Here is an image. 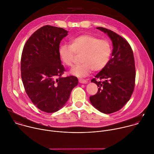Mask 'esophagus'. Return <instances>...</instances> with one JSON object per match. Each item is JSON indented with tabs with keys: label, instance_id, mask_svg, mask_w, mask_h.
I'll list each match as a JSON object with an SVG mask.
<instances>
[{
	"label": "esophagus",
	"instance_id": "obj_1",
	"mask_svg": "<svg viewBox=\"0 0 154 154\" xmlns=\"http://www.w3.org/2000/svg\"><path fill=\"white\" fill-rule=\"evenodd\" d=\"M79 82L80 83H83V84H85V83H87V81L85 79H79Z\"/></svg>",
	"mask_w": 154,
	"mask_h": 154
}]
</instances>
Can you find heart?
I'll use <instances>...</instances> for the list:
<instances>
[{"label":"heart","mask_w":154,"mask_h":154,"mask_svg":"<svg viewBox=\"0 0 154 154\" xmlns=\"http://www.w3.org/2000/svg\"><path fill=\"white\" fill-rule=\"evenodd\" d=\"M112 52L111 43L90 34H82L75 37L70 45H62L59 54L62 62L67 66H72L75 54H82L81 64L71 71L72 75L85 77L93 70L99 71L109 63Z\"/></svg>","instance_id":"obj_1"}]
</instances>
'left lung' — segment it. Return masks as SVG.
<instances>
[{
  "label": "left lung",
  "instance_id": "8db88e82",
  "mask_svg": "<svg viewBox=\"0 0 154 154\" xmlns=\"http://www.w3.org/2000/svg\"><path fill=\"white\" fill-rule=\"evenodd\" d=\"M97 29L108 34L112 42L113 49L108 65L91 80L99 88L89 100L100 112L111 114L122 109L133 93L135 80L134 54L130 45L122 37L103 27ZM97 78L104 81H97Z\"/></svg>",
  "mask_w": 154,
  "mask_h": 154
}]
</instances>
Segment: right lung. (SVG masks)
Listing matches in <instances>:
<instances>
[{
    "instance_id": "1",
    "label": "right lung",
    "mask_w": 154,
    "mask_h": 154,
    "mask_svg": "<svg viewBox=\"0 0 154 154\" xmlns=\"http://www.w3.org/2000/svg\"><path fill=\"white\" fill-rule=\"evenodd\" d=\"M68 32L62 28L43 26L31 35L23 49L20 67L25 91L32 103L47 113L60 109L78 85L75 76L62 77L65 69L59 45Z\"/></svg>"
}]
</instances>
